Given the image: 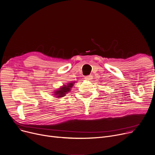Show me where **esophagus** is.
Masks as SVG:
<instances>
[{
    "instance_id": "esophagus-1",
    "label": "esophagus",
    "mask_w": 155,
    "mask_h": 155,
    "mask_svg": "<svg viewBox=\"0 0 155 155\" xmlns=\"http://www.w3.org/2000/svg\"><path fill=\"white\" fill-rule=\"evenodd\" d=\"M85 80H88V81H90V80H91L92 79H93V76L92 75H88V76H86L85 77Z\"/></svg>"
}]
</instances>
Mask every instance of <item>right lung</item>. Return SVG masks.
Wrapping results in <instances>:
<instances>
[{"mask_svg": "<svg viewBox=\"0 0 155 155\" xmlns=\"http://www.w3.org/2000/svg\"><path fill=\"white\" fill-rule=\"evenodd\" d=\"M75 83V82H70V83L67 84V85H65L64 86L61 87V88H60L58 90L55 91V95L57 98H61V97H63L66 94L68 93L70 90L71 88L73 87L74 84Z\"/></svg>", "mask_w": 155, "mask_h": 155, "instance_id": "obj_1", "label": "right lung"}]
</instances>
